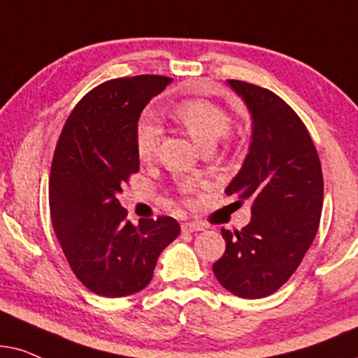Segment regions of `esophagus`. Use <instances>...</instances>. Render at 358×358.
<instances>
[{
	"instance_id": "34e87169",
	"label": "esophagus",
	"mask_w": 358,
	"mask_h": 358,
	"mask_svg": "<svg viewBox=\"0 0 358 358\" xmlns=\"http://www.w3.org/2000/svg\"><path fill=\"white\" fill-rule=\"evenodd\" d=\"M204 226L199 222H183L182 224V232L185 234H192V232H198V231H203Z\"/></svg>"
}]
</instances>
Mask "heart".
I'll return each mask as SVG.
<instances>
[{
    "label": "heart",
    "instance_id": "1",
    "mask_svg": "<svg viewBox=\"0 0 358 358\" xmlns=\"http://www.w3.org/2000/svg\"><path fill=\"white\" fill-rule=\"evenodd\" d=\"M171 117L182 124L189 132V136L203 147H211L224 137L231 129V117L222 108L206 99H185L171 109ZM160 129L150 116L141 117L137 122L134 145L136 154L141 160L154 159L159 149ZM196 188L193 182L185 183L182 189L185 193H192Z\"/></svg>",
    "mask_w": 358,
    "mask_h": 358
}]
</instances>
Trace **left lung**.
Returning <instances> with one entry per match:
<instances>
[{
	"label": "left lung",
	"mask_w": 358,
	"mask_h": 358,
	"mask_svg": "<svg viewBox=\"0 0 358 358\" xmlns=\"http://www.w3.org/2000/svg\"><path fill=\"white\" fill-rule=\"evenodd\" d=\"M252 116V141L226 194L250 201L242 231L221 229L226 252L213 271L227 292L257 299L288 282L311 247L321 221V162L301 119L282 98L257 85L227 80Z\"/></svg>",
	"instance_id": "1"
}]
</instances>
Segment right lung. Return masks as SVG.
I'll return each instance as SVG.
<instances>
[{
  "mask_svg": "<svg viewBox=\"0 0 358 358\" xmlns=\"http://www.w3.org/2000/svg\"><path fill=\"white\" fill-rule=\"evenodd\" d=\"M171 82L137 75L104 82L66 119L52 160L49 204L55 236L90 292L121 298L150 283L160 252L180 234L170 216L127 221L122 185L139 170L134 136L142 109Z\"/></svg>",
  "mask_w": 358,
  "mask_h": 358,
  "instance_id": "right-lung-1",
  "label": "right lung"
}]
</instances>
